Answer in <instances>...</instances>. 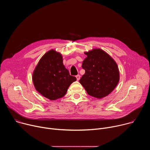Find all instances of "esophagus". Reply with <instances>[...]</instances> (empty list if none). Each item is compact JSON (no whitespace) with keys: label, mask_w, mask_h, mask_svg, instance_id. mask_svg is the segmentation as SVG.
<instances>
[{"label":"esophagus","mask_w":150,"mask_h":150,"mask_svg":"<svg viewBox=\"0 0 150 150\" xmlns=\"http://www.w3.org/2000/svg\"><path fill=\"white\" fill-rule=\"evenodd\" d=\"M80 75H76V79H77V81H79V79H80Z\"/></svg>","instance_id":"34e87169"}]
</instances>
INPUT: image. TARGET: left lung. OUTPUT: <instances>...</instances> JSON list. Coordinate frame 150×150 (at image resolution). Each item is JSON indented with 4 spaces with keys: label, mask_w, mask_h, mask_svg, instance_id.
Segmentation results:
<instances>
[{
    "label": "left lung",
    "mask_w": 150,
    "mask_h": 150,
    "mask_svg": "<svg viewBox=\"0 0 150 150\" xmlns=\"http://www.w3.org/2000/svg\"><path fill=\"white\" fill-rule=\"evenodd\" d=\"M87 57L82 62L85 74L79 80L88 94L101 99L110 94L119 81L116 62L101 49L84 52Z\"/></svg>",
    "instance_id": "left-lung-1"
}]
</instances>
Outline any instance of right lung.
<instances>
[{"label": "right lung", "mask_w": 150, "mask_h": 150, "mask_svg": "<svg viewBox=\"0 0 150 150\" xmlns=\"http://www.w3.org/2000/svg\"><path fill=\"white\" fill-rule=\"evenodd\" d=\"M32 78L35 90L50 100L63 97L70 85L76 81L64 66L61 53L53 49L46 52L40 59Z\"/></svg>", "instance_id": "add662e5"}]
</instances>
